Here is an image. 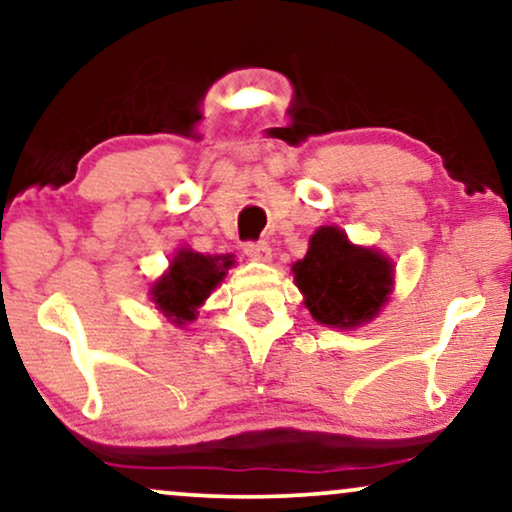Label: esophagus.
<instances>
[{
	"label": "esophagus",
	"instance_id": "obj_1",
	"mask_svg": "<svg viewBox=\"0 0 512 512\" xmlns=\"http://www.w3.org/2000/svg\"><path fill=\"white\" fill-rule=\"evenodd\" d=\"M244 254L254 261H268L270 258V244L258 240V242H244Z\"/></svg>",
	"mask_w": 512,
	"mask_h": 512
}]
</instances>
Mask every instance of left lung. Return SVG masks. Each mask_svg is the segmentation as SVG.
<instances>
[{"instance_id":"obj_1","label":"left lung","mask_w":512,"mask_h":512,"mask_svg":"<svg viewBox=\"0 0 512 512\" xmlns=\"http://www.w3.org/2000/svg\"><path fill=\"white\" fill-rule=\"evenodd\" d=\"M307 310L326 326L352 328L373 319L391 291V263L373 249L349 244L335 226L310 237L303 261L293 265Z\"/></svg>"}]
</instances>
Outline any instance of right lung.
Instances as JSON below:
<instances>
[{
  "label": "right lung",
  "mask_w": 512,
  "mask_h": 512,
  "mask_svg": "<svg viewBox=\"0 0 512 512\" xmlns=\"http://www.w3.org/2000/svg\"><path fill=\"white\" fill-rule=\"evenodd\" d=\"M233 265L230 256H202L195 251H179L172 268L153 286V300L158 310L172 317L174 324L184 326L195 319V310L202 305L226 270Z\"/></svg>",
  "instance_id": "add662e5"
}]
</instances>
